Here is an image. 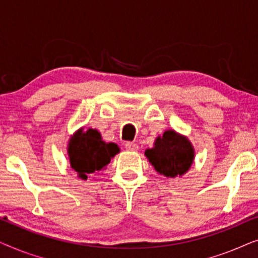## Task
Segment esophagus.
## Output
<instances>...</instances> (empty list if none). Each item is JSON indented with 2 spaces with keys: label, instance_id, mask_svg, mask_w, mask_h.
Here are the masks:
<instances>
[{
  "label": "esophagus",
  "instance_id": "esophagus-1",
  "mask_svg": "<svg viewBox=\"0 0 258 258\" xmlns=\"http://www.w3.org/2000/svg\"><path fill=\"white\" fill-rule=\"evenodd\" d=\"M125 149L129 150V151H136L139 149V146H137L136 143L134 142H126L125 143Z\"/></svg>",
  "mask_w": 258,
  "mask_h": 258
}]
</instances>
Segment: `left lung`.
Returning <instances> with one entry per match:
<instances>
[{"label": "left lung", "instance_id": "1", "mask_svg": "<svg viewBox=\"0 0 258 258\" xmlns=\"http://www.w3.org/2000/svg\"><path fill=\"white\" fill-rule=\"evenodd\" d=\"M154 146L146 150V156L158 174L174 178L184 175L191 167L195 157L192 144L175 130L164 132Z\"/></svg>", "mask_w": 258, "mask_h": 258}]
</instances>
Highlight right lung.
Here are the masks:
<instances>
[{
    "label": "right lung",
    "mask_w": 258,
    "mask_h": 258,
    "mask_svg": "<svg viewBox=\"0 0 258 258\" xmlns=\"http://www.w3.org/2000/svg\"><path fill=\"white\" fill-rule=\"evenodd\" d=\"M119 151L115 143H105L96 129H79L70 137L68 156L72 168L81 179L107 167L112 157Z\"/></svg>",
    "instance_id": "right-lung-1"
}]
</instances>
